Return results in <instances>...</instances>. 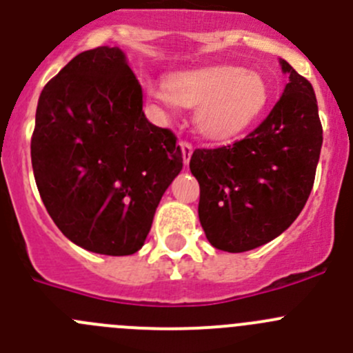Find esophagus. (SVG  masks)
<instances>
[{
    "instance_id": "34e87169",
    "label": "esophagus",
    "mask_w": 353,
    "mask_h": 353,
    "mask_svg": "<svg viewBox=\"0 0 353 353\" xmlns=\"http://www.w3.org/2000/svg\"><path fill=\"white\" fill-rule=\"evenodd\" d=\"M180 145H182L183 163H185V164H189V161H190V156H192V150H194L192 143H190V142H185V140H183V142L180 143Z\"/></svg>"
}]
</instances>
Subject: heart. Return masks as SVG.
Here are the masks:
<instances>
[{
  "instance_id": "b5f03b06",
  "label": "heart",
  "mask_w": 353,
  "mask_h": 353,
  "mask_svg": "<svg viewBox=\"0 0 353 353\" xmlns=\"http://www.w3.org/2000/svg\"><path fill=\"white\" fill-rule=\"evenodd\" d=\"M161 105L196 107L194 124L210 140H229L248 130L268 102V85L256 70L213 65L171 74L164 88L152 86Z\"/></svg>"
}]
</instances>
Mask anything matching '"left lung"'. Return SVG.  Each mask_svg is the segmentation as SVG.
I'll return each instance as SVG.
<instances>
[{
	"instance_id": "obj_1",
	"label": "left lung",
	"mask_w": 353,
	"mask_h": 353,
	"mask_svg": "<svg viewBox=\"0 0 353 353\" xmlns=\"http://www.w3.org/2000/svg\"><path fill=\"white\" fill-rule=\"evenodd\" d=\"M290 83L274 109L243 140L196 149L199 220L216 250L243 253L267 244L296 220L314 187L322 124L310 83L281 60Z\"/></svg>"
}]
</instances>
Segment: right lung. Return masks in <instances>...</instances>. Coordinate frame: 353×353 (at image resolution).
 <instances>
[{
  "label": "right lung",
  "instance_id": "add662e5",
  "mask_svg": "<svg viewBox=\"0 0 353 353\" xmlns=\"http://www.w3.org/2000/svg\"><path fill=\"white\" fill-rule=\"evenodd\" d=\"M142 103L116 46L76 55L39 95L31 139L39 196L63 236L93 253H137L182 171L176 137L149 123Z\"/></svg>",
  "mask_w": 353,
  "mask_h": 353
}]
</instances>
